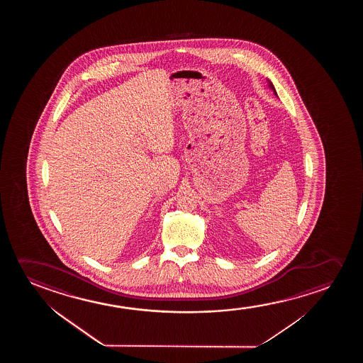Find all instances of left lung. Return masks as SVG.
Returning a JSON list of instances; mask_svg holds the SVG:
<instances>
[{"label": "left lung", "mask_w": 363, "mask_h": 363, "mask_svg": "<svg viewBox=\"0 0 363 363\" xmlns=\"http://www.w3.org/2000/svg\"><path fill=\"white\" fill-rule=\"evenodd\" d=\"M269 86H270V89H273L274 94L277 95V91H275V88H274V85L272 84V82H269Z\"/></svg>", "instance_id": "1"}]
</instances>
